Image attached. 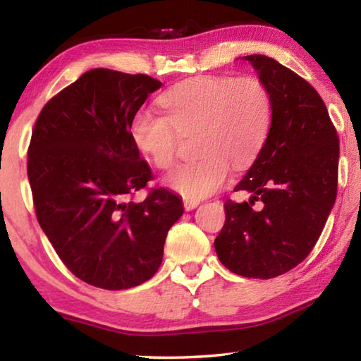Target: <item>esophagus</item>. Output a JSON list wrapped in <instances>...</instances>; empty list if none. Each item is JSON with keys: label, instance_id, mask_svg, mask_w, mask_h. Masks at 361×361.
I'll use <instances>...</instances> for the list:
<instances>
[{"label": "esophagus", "instance_id": "1", "mask_svg": "<svg viewBox=\"0 0 361 361\" xmlns=\"http://www.w3.org/2000/svg\"><path fill=\"white\" fill-rule=\"evenodd\" d=\"M183 204H185V209L186 211H192L194 208H197V206H198V202L197 200H186V198H185V202H183Z\"/></svg>", "mask_w": 361, "mask_h": 361}]
</instances>
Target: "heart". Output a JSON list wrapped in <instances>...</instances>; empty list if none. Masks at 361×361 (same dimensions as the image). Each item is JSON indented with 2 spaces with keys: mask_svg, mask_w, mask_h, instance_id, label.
<instances>
[{
  "mask_svg": "<svg viewBox=\"0 0 361 361\" xmlns=\"http://www.w3.org/2000/svg\"><path fill=\"white\" fill-rule=\"evenodd\" d=\"M163 114L137 111L130 136L159 171L176 163L183 137L198 135V161L176 169L167 186L186 200H200L225 185L234 169L255 163L271 126L270 90L256 75H202L171 88L159 97Z\"/></svg>",
  "mask_w": 361,
  "mask_h": 361,
  "instance_id": "1",
  "label": "heart"
}]
</instances>
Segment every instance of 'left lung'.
<instances>
[{
    "label": "left lung",
    "instance_id": "obj_1",
    "mask_svg": "<svg viewBox=\"0 0 361 361\" xmlns=\"http://www.w3.org/2000/svg\"><path fill=\"white\" fill-rule=\"evenodd\" d=\"M243 59L270 90L271 126L234 189L252 197L225 202V225L214 247L228 270L270 279L301 264L323 233L338 189L340 140L324 101L307 80L271 57Z\"/></svg>",
    "mask_w": 361,
    "mask_h": 361
}]
</instances>
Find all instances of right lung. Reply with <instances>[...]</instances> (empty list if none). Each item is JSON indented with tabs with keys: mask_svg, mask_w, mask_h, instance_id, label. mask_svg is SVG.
<instances>
[{
	"mask_svg": "<svg viewBox=\"0 0 361 361\" xmlns=\"http://www.w3.org/2000/svg\"><path fill=\"white\" fill-rule=\"evenodd\" d=\"M163 83L96 68L51 97L35 121L27 178L38 224L74 276L105 290L149 281L183 203L153 180L130 122Z\"/></svg>",
	"mask_w": 361,
	"mask_h": 361,
	"instance_id": "obj_1",
	"label": "right lung"
}]
</instances>
